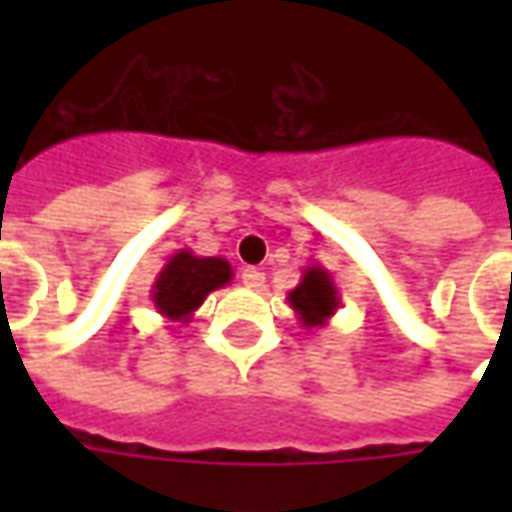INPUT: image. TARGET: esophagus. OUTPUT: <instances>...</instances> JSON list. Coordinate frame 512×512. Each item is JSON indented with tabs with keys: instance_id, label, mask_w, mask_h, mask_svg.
<instances>
[{
	"instance_id": "obj_1",
	"label": "esophagus",
	"mask_w": 512,
	"mask_h": 512,
	"mask_svg": "<svg viewBox=\"0 0 512 512\" xmlns=\"http://www.w3.org/2000/svg\"><path fill=\"white\" fill-rule=\"evenodd\" d=\"M241 282H244L246 288L257 290V288H263L266 274H263V271H257V268H244V271H241Z\"/></svg>"
}]
</instances>
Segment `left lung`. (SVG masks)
Returning <instances> with one entry per match:
<instances>
[{
	"label": "left lung",
	"mask_w": 512,
	"mask_h": 512,
	"mask_svg": "<svg viewBox=\"0 0 512 512\" xmlns=\"http://www.w3.org/2000/svg\"><path fill=\"white\" fill-rule=\"evenodd\" d=\"M288 301L304 329L326 326L334 312L340 310V293H337L332 274L318 263L301 271L299 285L290 290Z\"/></svg>",
	"instance_id": "obj_1"
}]
</instances>
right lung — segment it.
<instances>
[{"label": "right lung", "mask_w": 512, "mask_h": 512, "mask_svg": "<svg viewBox=\"0 0 512 512\" xmlns=\"http://www.w3.org/2000/svg\"><path fill=\"white\" fill-rule=\"evenodd\" d=\"M233 282V266L224 257H200L191 249H178L158 271L150 301L167 321L189 323L208 293Z\"/></svg>", "instance_id": "right-lung-1"}]
</instances>
